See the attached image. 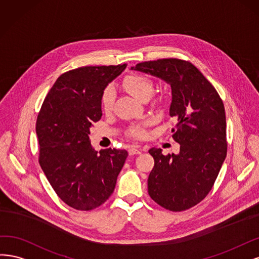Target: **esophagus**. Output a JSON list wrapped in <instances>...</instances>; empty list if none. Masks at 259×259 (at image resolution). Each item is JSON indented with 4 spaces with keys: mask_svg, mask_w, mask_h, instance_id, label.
I'll list each match as a JSON object with an SVG mask.
<instances>
[{
    "mask_svg": "<svg viewBox=\"0 0 259 259\" xmlns=\"http://www.w3.org/2000/svg\"><path fill=\"white\" fill-rule=\"evenodd\" d=\"M128 152H129V155H139V154H141V149L139 148V147H137V146H131L129 149H128Z\"/></svg>",
    "mask_w": 259,
    "mask_h": 259,
    "instance_id": "34e87169",
    "label": "esophagus"
}]
</instances>
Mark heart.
Returning <instances> with one entry per match:
<instances>
[{"instance_id":"heart-1","label":"heart","mask_w":259,"mask_h":259,"mask_svg":"<svg viewBox=\"0 0 259 259\" xmlns=\"http://www.w3.org/2000/svg\"><path fill=\"white\" fill-rule=\"evenodd\" d=\"M122 86L132 97H135L136 99L140 100V101H146V100L151 98L154 91L153 81L148 77L144 76V75H140V74L128 75V76L123 78ZM114 99H115L114 89L111 87L106 88L101 98V107L104 112L107 113L112 111ZM130 132L133 137L138 139L144 137V130L142 126L133 127L130 130Z\"/></svg>"}]
</instances>
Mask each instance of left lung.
Here are the masks:
<instances>
[{"instance_id":"8db88e82","label":"left lung","mask_w":259,"mask_h":259,"mask_svg":"<svg viewBox=\"0 0 259 259\" xmlns=\"http://www.w3.org/2000/svg\"><path fill=\"white\" fill-rule=\"evenodd\" d=\"M131 70L160 78L171 87L169 114L177 120L171 130L180 153L164 156L151 148L155 165L149 173L148 194L170 211L196 205L212 189L227 153L226 114L218 91L190 62L159 59Z\"/></svg>"}]
</instances>
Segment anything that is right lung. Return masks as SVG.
Here are the masks:
<instances>
[{
	"mask_svg": "<svg viewBox=\"0 0 259 259\" xmlns=\"http://www.w3.org/2000/svg\"><path fill=\"white\" fill-rule=\"evenodd\" d=\"M126 68L82 66L62 74L37 116L40 168L56 194L76 210L106 201L128 156L124 149L97 152L89 139L90 128L102 117L104 89Z\"/></svg>",
	"mask_w": 259,
	"mask_h": 259,
	"instance_id": "add662e5",
	"label": "right lung"
}]
</instances>
